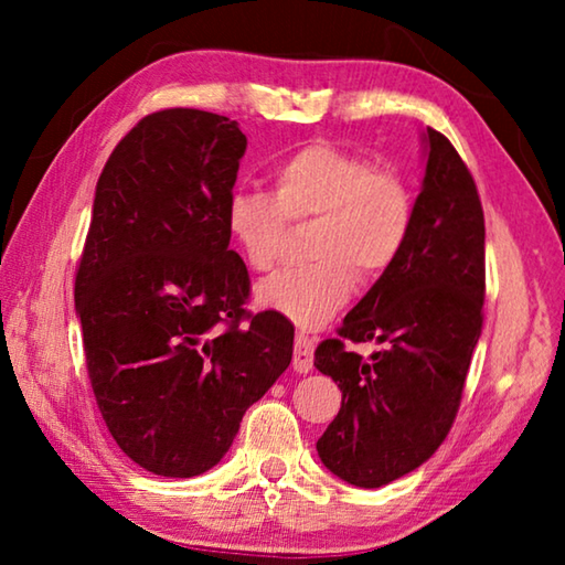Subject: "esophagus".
I'll return each mask as SVG.
<instances>
[{
	"label": "esophagus",
	"instance_id": "esophagus-1",
	"mask_svg": "<svg viewBox=\"0 0 565 565\" xmlns=\"http://www.w3.org/2000/svg\"><path fill=\"white\" fill-rule=\"evenodd\" d=\"M313 369V339L306 333H296L294 343V371L296 374H309Z\"/></svg>",
	"mask_w": 565,
	"mask_h": 565
}]
</instances>
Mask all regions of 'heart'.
Returning a JSON list of instances; mask_svg holds the SVG:
<instances>
[{
    "mask_svg": "<svg viewBox=\"0 0 565 565\" xmlns=\"http://www.w3.org/2000/svg\"><path fill=\"white\" fill-rule=\"evenodd\" d=\"M274 189H238L226 228L248 269L269 271L281 256L286 222L309 224V259L259 284L256 303L296 327L319 329L349 303L356 276L374 281L398 262L414 228L416 204L396 171L366 157L313 141L274 167Z\"/></svg>",
    "mask_w": 565,
    "mask_h": 565,
    "instance_id": "obj_1",
    "label": "heart"
}]
</instances>
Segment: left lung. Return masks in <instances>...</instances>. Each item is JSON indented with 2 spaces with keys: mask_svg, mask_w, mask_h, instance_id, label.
<instances>
[{
  "mask_svg": "<svg viewBox=\"0 0 565 565\" xmlns=\"http://www.w3.org/2000/svg\"><path fill=\"white\" fill-rule=\"evenodd\" d=\"M424 181L404 254L347 313L313 366L341 388L317 441L321 463L359 489H381L428 461L451 431L481 337L486 226L471 171L428 127ZM343 340H376L369 360Z\"/></svg>",
  "mask_w": 565,
  "mask_h": 565,
  "instance_id": "obj_1",
  "label": "left lung"
}]
</instances>
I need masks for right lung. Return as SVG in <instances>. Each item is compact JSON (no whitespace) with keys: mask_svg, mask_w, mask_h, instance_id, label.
<instances>
[{"mask_svg":"<svg viewBox=\"0 0 565 565\" xmlns=\"http://www.w3.org/2000/svg\"><path fill=\"white\" fill-rule=\"evenodd\" d=\"M246 137L202 109L141 119L104 167L74 301L94 396L134 463L169 478L206 473L246 408L294 353L281 313L246 324L248 271L228 248Z\"/></svg>","mask_w":565,"mask_h":565,"instance_id":"right-lung-1","label":"right lung"}]
</instances>
